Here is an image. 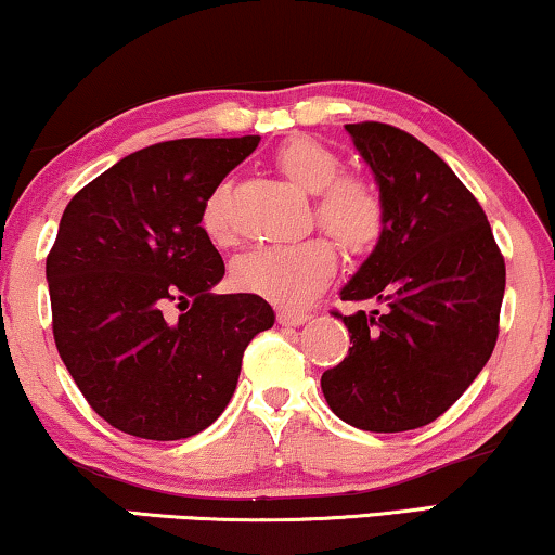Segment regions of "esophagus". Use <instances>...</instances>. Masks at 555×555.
Segmentation results:
<instances>
[{
  "instance_id": "1",
  "label": "esophagus",
  "mask_w": 555,
  "mask_h": 555,
  "mask_svg": "<svg viewBox=\"0 0 555 555\" xmlns=\"http://www.w3.org/2000/svg\"><path fill=\"white\" fill-rule=\"evenodd\" d=\"M308 321L306 313H295V310H280L278 323L280 325H302Z\"/></svg>"
}]
</instances>
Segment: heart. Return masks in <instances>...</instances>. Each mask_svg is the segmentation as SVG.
<instances>
[{"instance_id": "1", "label": "heart", "mask_w": 555, "mask_h": 555, "mask_svg": "<svg viewBox=\"0 0 555 555\" xmlns=\"http://www.w3.org/2000/svg\"><path fill=\"white\" fill-rule=\"evenodd\" d=\"M275 166L291 184L315 194L318 224L338 245L351 253H366L376 245L386 222L382 194L366 179L338 177L340 158L328 146L315 139H291L275 151ZM224 196L227 186H217L202 207V227L217 245L232 242ZM336 264L333 242L310 237L240 257L232 268V283L280 308H302L328 285Z\"/></svg>"}]
</instances>
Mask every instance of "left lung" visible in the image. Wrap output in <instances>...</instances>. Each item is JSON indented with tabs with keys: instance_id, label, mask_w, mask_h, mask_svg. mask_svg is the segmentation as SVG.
<instances>
[{
	"instance_id": "left-lung-1",
	"label": "left lung",
	"mask_w": 555,
	"mask_h": 555,
	"mask_svg": "<svg viewBox=\"0 0 555 555\" xmlns=\"http://www.w3.org/2000/svg\"><path fill=\"white\" fill-rule=\"evenodd\" d=\"M346 131L374 171L386 222L340 300L386 308L333 313L353 346L321 389L351 427L406 431L442 416L488 363L505 260L480 202L435 151L376 120Z\"/></svg>"
}]
</instances>
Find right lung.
I'll use <instances>...</instances> for the list:
<instances>
[{
	"instance_id": "1",
	"label": "right lung",
	"mask_w": 555,
	"mask_h": 555,
	"mask_svg": "<svg viewBox=\"0 0 555 555\" xmlns=\"http://www.w3.org/2000/svg\"><path fill=\"white\" fill-rule=\"evenodd\" d=\"M257 143H154L63 211L44 268L52 336L93 412L126 435L169 442L207 429L237 389L249 340L275 323L253 293H211L224 262L202 227L207 196Z\"/></svg>"
}]
</instances>
